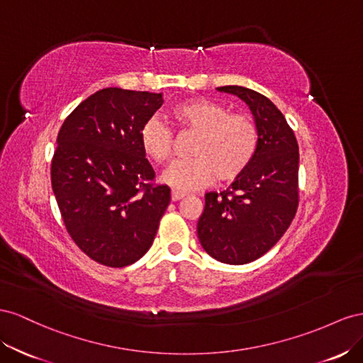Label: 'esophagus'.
Listing matches in <instances>:
<instances>
[{"label":"esophagus","mask_w":363,"mask_h":363,"mask_svg":"<svg viewBox=\"0 0 363 363\" xmlns=\"http://www.w3.org/2000/svg\"><path fill=\"white\" fill-rule=\"evenodd\" d=\"M185 198V193L179 191V190H172V201H179Z\"/></svg>","instance_id":"esophagus-1"}]
</instances>
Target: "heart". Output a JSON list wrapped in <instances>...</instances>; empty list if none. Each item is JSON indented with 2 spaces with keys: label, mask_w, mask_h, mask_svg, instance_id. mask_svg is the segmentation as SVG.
<instances>
[{
  "label": "heart",
  "mask_w": 363,
  "mask_h": 363,
  "mask_svg": "<svg viewBox=\"0 0 363 363\" xmlns=\"http://www.w3.org/2000/svg\"><path fill=\"white\" fill-rule=\"evenodd\" d=\"M172 120L181 132L194 133L191 158L173 164L162 181L176 190H196L214 178L230 182L250 167L260 141L255 121L240 112H230L210 99H189L172 109ZM143 152L155 162L173 158V132L158 118H150L140 130Z\"/></svg>",
  "instance_id": "b5f03b06"
}]
</instances>
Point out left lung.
<instances>
[{"instance_id":"8db88e82","label":"left lung","mask_w":363,"mask_h":363,"mask_svg":"<svg viewBox=\"0 0 363 363\" xmlns=\"http://www.w3.org/2000/svg\"><path fill=\"white\" fill-rule=\"evenodd\" d=\"M251 108L260 133L251 162L230 187L205 194L198 222L203 250L226 264L251 263L281 239L298 210V141L274 103L243 86H220Z\"/></svg>"}]
</instances>
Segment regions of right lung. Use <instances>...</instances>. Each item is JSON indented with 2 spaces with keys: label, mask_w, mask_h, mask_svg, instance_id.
Segmentation results:
<instances>
[{
  "label": "right lung",
  "mask_w": 363,
  "mask_h": 363,
  "mask_svg": "<svg viewBox=\"0 0 363 363\" xmlns=\"http://www.w3.org/2000/svg\"><path fill=\"white\" fill-rule=\"evenodd\" d=\"M161 94L105 88L65 118L51 160L53 187L69 237L109 267L135 263L149 251L170 189L155 182L140 144L143 124Z\"/></svg>",
  "instance_id": "right-lung-1"
}]
</instances>
